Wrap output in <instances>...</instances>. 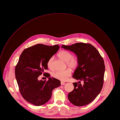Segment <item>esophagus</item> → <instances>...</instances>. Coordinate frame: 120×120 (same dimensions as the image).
Returning a JSON list of instances; mask_svg holds the SVG:
<instances>
[{
    "label": "esophagus",
    "mask_w": 120,
    "mask_h": 120,
    "mask_svg": "<svg viewBox=\"0 0 120 120\" xmlns=\"http://www.w3.org/2000/svg\"><path fill=\"white\" fill-rule=\"evenodd\" d=\"M65 84V83L64 82H61V85H64Z\"/></svg>",
    "instance_id": "34e87169"
}]
</instances>
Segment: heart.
Segmentation results:
<instances>
[{"mask_svg":"<svg viewBox=\"0 0 120 120\" xmlns=\"http://www.w3.org/2000/svg\"><path fill=\"white\" fill-rule=\"evenodd\" d=\"M58 57L62 60L67 63L68 67L72 69H76L79 64L77 59L73 58V54L67 51H61L58 54ZM53 58L52 57L49 58L47 63L48 68H51L52 66V62ZM71 72L69 69H67L63 71H57L53 73L52 76L58 80L62 81H66L71 76Z\"/></svg>","mask_w":120,"mask_h":120,"instance_id":"b5f03b06","label":"heart"}]
</instances>
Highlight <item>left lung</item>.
I'll return each mask as SVG.
<instances>
[{
  "label": "left lung",
  "mask_w": 120,
  "mask_h": 120,
  "mask_svg": "<svg viewBox=\"0 0 120 120\" xmlns=\"http://www.w3.org/2000/svg\"><path fill=\"white\" fill-rule=\"evenodd\" d=\"M61 48L74 52L79 64L73 78L83 81L73 83L74 90L68 94L69 101L76 106L86 105L94 101L101 92L105 70L104 62L100 53L90 44L77 43Z\"/></svg>",
  "instance_id": "1"
}]
</instances>
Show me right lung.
<instances>
[{
  "label": "right lung",
  "mask_w": 120,
  "mask_h": 120,
  "mask_svg": "<svg viewBox=\"0 0 120 120\" xmlns=\"http://www.w3.org/2000/svg\"><path fill=\"white\" fill-rule=\"evenodd\" d=\"M58 45L52 46L41 44L25 49L21 54L15 67V74L19 92L23 98L37 106L46 103L51 98L52 90L60 85V81L53 77L38 80V77L47 69L50 58L59 49ZM45 73H44V75Z\"/></svg>",
  "instance_id": "1"
}]
</instances>
